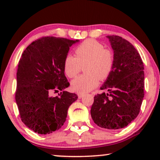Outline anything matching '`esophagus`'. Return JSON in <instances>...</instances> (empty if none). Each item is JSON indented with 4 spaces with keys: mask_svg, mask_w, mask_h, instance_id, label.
Here are the masks:
<instances>
[{
    "mask_svg": "<svg viewBox=\"0 0 160 160\" xmlns=\"http://www.w3.org/2000/svg\"><path fill=\"white\" fill-rule=\"evenodd\" d=\"M77 95H78V98H82L83 96L84 95V93H81V92H78V93H77Z\"/></svg>",
    "mask_w": 160,
    "mask_h": 160,
    "instance_id": "obj_1",
    "label": "esophagus"
}]
</instances>
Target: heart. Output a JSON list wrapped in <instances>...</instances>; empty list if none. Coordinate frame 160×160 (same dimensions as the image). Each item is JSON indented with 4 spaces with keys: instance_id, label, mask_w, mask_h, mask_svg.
Here are the masks:
<instances>
[{
    "instance_id": "heart-1",
    "label": "heart",
    "mask_w": 160,
    "mask_h": 160,
    "mask_svg": "<svg viewBox=\"0 0 160 160\" xmlns=\"http://www.w3.org/2000/svg\"><path fill=\"white\" fill-rule=\"evenodd\" d=\"M76 57L69 54L63 62L65 73L70 78L79 73L82 65L87 73L78 76L71 82V88L78 92H87L95 88L99 81L108 78L114 68V54L110 49L104 48L101 43L87 39L75 49Z\"/></svg>"
}]
</instances>
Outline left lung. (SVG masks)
<instances>
[{"mask_svg": "<svg viewBox=\"0 0 160 160\" xmlns=\"http://www.w3.org/2000/svg\"><path fill=\"white\" fill-rule=\"evenodd\" d=\"M114 53V68L100 87L108 93L94 97L91 117L98 126L118 130L138 117L144 97V66L132 43L119 36H107Z\"/></svg>", "mask_w": 160, "mask_h": 160, "instance_id": "left-lung-1", "label": "left lung"}]
</instances>
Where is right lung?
Returning a JSON list of instances; mask_svg holds the SVG:
<instances>
[{"label":"right lung","instance_id":"1","mask_svg":"<svg viewBox=\"0 0 160 160\" xmlns=\"http://www.w3.org/2000/svg\"><path fill=\"white\" fill-rule=\"evenodd\" d=\"M78 40L45 36L32 41L23 52L17 72L15 99L22 122L38 134L58 130L66 120L68 109L77 100L63 68L70 47ZM62 91L52 97V92Z\"/></svg>","mask_w":160,"mask_h":160}]
</instances>
